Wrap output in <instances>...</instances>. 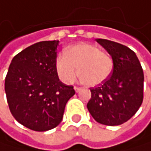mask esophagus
Returning a JSON list of instances; mask_svg holds the SVG:
<instances>
[{"instance_id": "obj_1", "label": "esophagus", "mask_w": 151, "mask_h": 151, "mask_svg": "<svg viewBox=\"0 0 151 151\" xmlns=\"http://www.w3.org/2000/svg\"><path fill=\"white\" fill-rule=\"evenodd\" d=\"M74 89H75V91H76V92H79V91L81 89V87H77V86H75V87H74Z\"/></svg>"}]
</instances>
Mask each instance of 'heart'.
Wrapping results in <instances>:
<instances>
[{"instance_id": "1", "label": "heart", "mask_w": 151, "mask_h": 151, "mask_svg": "<svg viewBox=\"0 0 151 151\" xmlns=\"http://www.w3.org/2000/svg\"><path fill=\"white\" fill-rule=\"evenodd\" d=\"M114 62L109 53L93 45H77L62 53L56 60V70L60 79L72 83L78 76L88 86H96L108 79Z\"/></svg>"}]
</instances>
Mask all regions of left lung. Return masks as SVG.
Segmentation results:
<instances>
[{
    "instance_id": "obj_1",
    "label": "left lung",
    "mask_w": 151,
    "mask_h": 151,
    "mask_svg": "<svg viewBox=\"0 0 151 151\" xmlns=\"http://www.w3.org/2000/svg\"><path fill=\"white\" fill-rule=\"evenodd\" d=\"M96 40L112 56L114 70L107 80L90 88L87 107L98 123L120 125L131 119L142 104L143 70L129 47L106 39Z\"/></svg>"
}]
</instances>
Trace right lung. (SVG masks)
Here are the masks:
<instances>
[{"instance_id":"right-lung-1","label":"right lung","mask_w":151,"mask_h":151,"mask_svg":"<svg viewBox=\"0 0 151 151\" xmlns=\"http://www.w3.org/2000/svg\"><path fill=\"white\" fill-rule=\"evenodd\" d=\"M58 40L32 45L12 61L5 78L10 113L25 127L45 132L62 121L66 103L75 94L60 81L56 70Z\"/></svg>"}]
</instances>
